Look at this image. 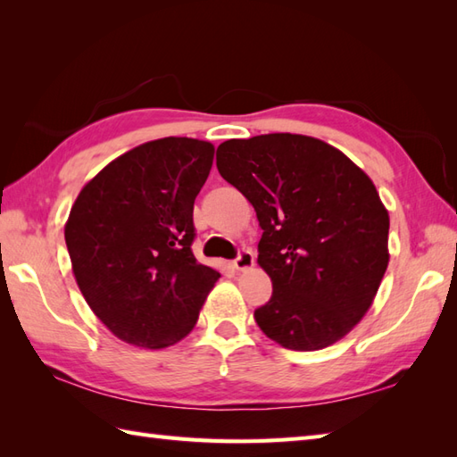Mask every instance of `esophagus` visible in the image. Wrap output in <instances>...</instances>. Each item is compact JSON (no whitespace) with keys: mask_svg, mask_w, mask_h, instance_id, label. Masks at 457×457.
Listing matches in <instances>:
<instances>
[{"mask_svg":"<svg viewBox=\"0 0 457 457\" xmlns=\"http://www.w3.org/2000/svg\"><path fill=\"white\" fill-rule=\"evenodd\" d=\"M255 265V255L251 249H239L237 257L234 259V267L237 270H247Z\"/></svg>","mask_w":457,"mask_h":457,"instance_id":"esophagus-1","label":"esophagus"}]
</instances>
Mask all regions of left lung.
<instances>
[{
  "label": "left lung",
  "instance_id": "8db88e82",
  "mask_svg": "<svg viewBox=\"0 0 457 457\" xmlns=\"http://www.w3.org/2000/svg\"><path fill=\"white\" fill-rule=\"evenodd\" d=\"M216 164L263 229L257 263L273 280L253 314L263 334L316 352L352 332L389 265V212L371 179L332 145L293 133L223 141Z\"/></svg>",
  "mask_w": 457,
  "mask_h": 457
}]
</instances>
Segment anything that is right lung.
<instances>
[{
    "label": "right lung",
    "mask_w": 457,
    "mask_h": 457,
    "mask_svg": "<svg viewBox=\"0 0 457 457\" xmlns=\"http://www.w3.org/2000/svg\"><path fill=\"white\" fill-rule=\"evenodd\" d=\"M213 145L188 137L143 143L86 184L64 226L86 303L123 342L162 349L196 326L220 278L192 253L194 200Z\"/></svg>",
    "instance_id": "1"
}]
</instances>
